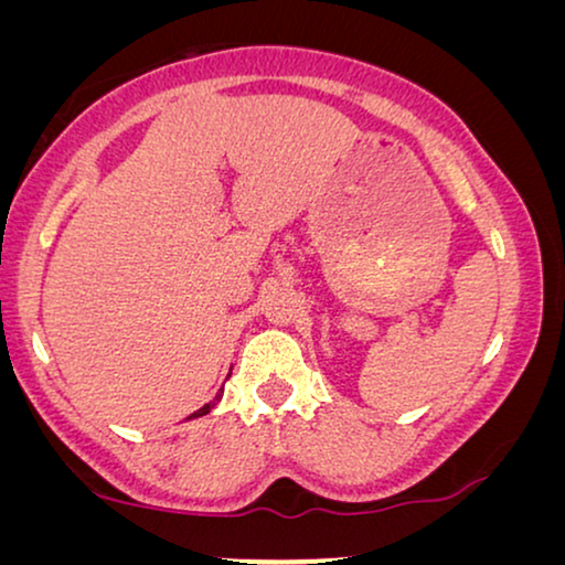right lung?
<instances>
[{"label": "right lung", "instance_id": "right-lung-1", "mask_svg": "<svg viewBox=\"0 0 565 565\" xmlns=\"http://www.w3.org/2000/svg\"><path fill=\"white\" fill-rule=\"evenodd\" d=\"M221 396H223V388H221L218 393H215V398L211 401V404H205L203 408H198V412H195V414H192V416H190V419H198V416H205V414H211V408H213L215 404H218V401H221Z\"/></svg>", "mask_w": 565, "mask_h": 565}]
</instances>
